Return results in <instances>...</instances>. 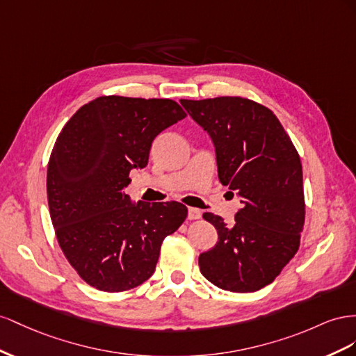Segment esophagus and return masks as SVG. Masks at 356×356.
<instances>
[{
	"instance_id": "esophagus-1",
	"label": "esophagus",
	"mask_w": 356,
	"mask_h": 356,
	"mask_svg": "<svg viewBox=\"0 0 356 356\" xmlns=\"http://www.w3.org/2000/svg\"><path fill=\"white\" fill-rule=\"evenodd\" d=\"M201 218V210L195 209V207H189L188 209V219L194 220V219H200Z\"/></svg>"
}]
</instances>
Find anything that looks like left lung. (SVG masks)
<instances>
[{
  "instance_id": "8db88e82",
  "label": "left lung",
  "mask_w": 356,
  "mask_h": 356,
  "mask_svg": "<svg viewBox=\"0 0 356 356\" xmlns=\"http://www.w3.org/2000/svg\"><path fill=\"white\" fill-rule=\"evenodd\" d=\"M180 104L207 131L220 184L241 202L232 225L213 213L202 215L219 238L200 255L201 274L220 289L258 291L300 248L306 206L298 152L276 115L255 101L218 97Z\"/></svg>"
}]
</instances>
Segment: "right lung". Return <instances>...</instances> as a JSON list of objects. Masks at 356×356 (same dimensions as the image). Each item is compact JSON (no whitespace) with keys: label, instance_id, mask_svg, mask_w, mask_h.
I'll return each instance as SVG.
<instances>
[{"label":"right lung","instance_id":"1","mask_svg":"<svg viewBox=\"0 0 356 356\" xmlns=\"http://www.w3.org/2000/svg\"><path fill=\"white\" fill-rule=\"evenodd\" d=\"M186 118L165 98L98 97L60 131L47 165V201L65 258L88 285L133 289L155 271L161 245L188 216L177 201H131L129 171L145 168L152 141Z\"/></svg>","mask_w":356,"mask_h":356}]
</instances>
